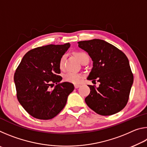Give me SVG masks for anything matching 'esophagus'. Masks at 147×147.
<instances>
[{
    "instance_id": "1",
    "label": "esophagus",
    "mask_w": 147,
    "mask_h": 147,
    "mask_svg": "<svg viewBox=\"0 0 147 147\" xmlns=\"http://www.w3.org/2000/svg\"><path fill=\"white\" fill-rule=\"evenodd\" d=\"M80 85H79V84H75V85H74V88L76 89L80 88Z\"/></svg>"
}]
</instances>
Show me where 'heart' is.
Wrapping results in <instances>:
<instances>
[{
	"mask_svg": "<svg viewBox=\"0 0 147 147\" xmlns=\"http://www.w3.org/2000/svg\"><path fill=\"white\" fill-rule=\"evenodd\" d=\"M75 56L77 57V58L78 59L81 63H84L86 59H89V57L88 54L86 53H84V52L82 51H78L75 52L74 53ZM65 58V56L63 55L61 57L60 59H59V67L60 69H62L64 67V61ZM82 76L80 74L74 73V72H67L66 73L64 74L63 75V80L67 82L72 83V84H78L82 80Z\"/></svg>",
	"mask_w": 147,
	"mask_h": 147,
	"instance_id": "heart-1",
	"label": "heart"
}]
</instances>
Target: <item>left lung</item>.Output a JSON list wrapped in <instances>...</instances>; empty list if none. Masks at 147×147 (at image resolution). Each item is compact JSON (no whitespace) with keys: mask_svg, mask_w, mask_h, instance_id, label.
<instances>
[{"mask_svg":"<svg viewBox=\"0 0 147 147\" xmlns=\"http://www.w3.org/2000/svg\"><path fill=\"white\" fill-rule=\"evenodd\" d=\"M88 53L93 68L88 80L100 82L98 88L88 85L90 93L85 98L89 108L101 115H111L127 104L134 76L128 59L121 50L102 39L78 42Z\"/></svg>","mask_w":147,"mask_h":147,"instance_id":"1","label":"left lung"}]
</instances>
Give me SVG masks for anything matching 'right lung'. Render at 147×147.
<instances>
[{"label": "right lung", "mask_w": 147, "mask_h": 147, "mask_svg": "<svg viewBox=\"0 0 147 147\" xmlns=\"http://www.w3.org/2000/svg\"><path fill=\"white\" fill-rule=\"evenodd\" d=\"M70 43L48 45L29 51L14 74L17 97L19 103L34 118L49 120L65 107L69 94L74 90L69 82L62 80L59 67L61 57ZM57 85L51 90L49 86Z\"/></svg>", "instance_id": "1"}]
</instances>
